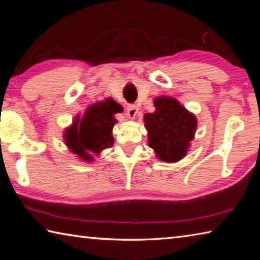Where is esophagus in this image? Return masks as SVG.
I'll return each instance as SVG.
<instances>
[{"mask_svg":"<svg viewBox=\"0 0 260 260\" xmlns=\"http://www.w3.org/2000/svg\"><path fill=\"white\" fill-rule=\"evenodd\" d=\"M126 112H127V117H128L129 119H134V118L136 117V114H138V112H139V108L134 104H131L127 107Z\"/></svg>","mask_w":260,"mask_h":260,"instance_id":"1","label":"esophagus"}]
</instances>
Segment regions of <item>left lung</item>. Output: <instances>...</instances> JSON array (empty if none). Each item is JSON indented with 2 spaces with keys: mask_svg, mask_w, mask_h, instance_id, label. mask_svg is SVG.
<instances>
[{
  "mask_svg": "<svg viewBox=\"0 0 260 260\" xmlns=\"http://www.w3.org/2000/svg\"><path fill=\"white\" fill-rule=\"evenodd\" d=\"M153 104L155 112L144 114L149 147L165 162L182 159L195 135L196 117L169 96L155 99Z\"/></svg>",
  "mask_w": 260,
  "mask_h": 260,
  "instance_id": "obj_1",
  "label": "left lung"
}]
</instances>
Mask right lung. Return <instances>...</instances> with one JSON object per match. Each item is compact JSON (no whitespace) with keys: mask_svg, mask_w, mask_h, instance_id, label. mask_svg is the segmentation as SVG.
Instances as JSON below:
<instances>
[{"mask_svg":"<svg viewBox=\"0 0 260 260\" xmlns=\"http://www.w3.org/2000/svg\"><path fill=\"white\" fill-rule=\"evenodd\" d=\"M118 111V104L112 99L88 107L85 114L81 118L77 116L73 124L65 129V144L80 159L93 161L91 153L99 155L113 146L112 128L117 121L114 114Z\"/></svg>","mask_w":260,"mask_h":260,"instance_id":"obj_1","label":"right lung"}]
</instances>
